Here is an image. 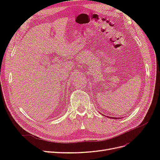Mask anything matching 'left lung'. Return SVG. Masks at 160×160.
Listing matches in <instances>:
<instances>
[{"label":"left lung","mask_w":160,"mask_h":160,"mask_svg":"<svg viewBox=\"0 0 160 160\" xmlns=\"http://www.w3.org/2000/svg\"><path fill=\"white\" fill-rule=\"evenodd\" d=\"M113 119H117V118H113Z\"/></svg>","instance_id":"left-lung-1"}]
</instances>
